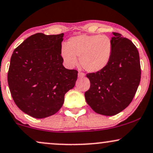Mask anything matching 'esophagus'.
Wrapping results in <instances>:
<instances>
[{
    "label": "esophagus",
    "mask_w": 153,
    "mask_h": 153,
    "mask_svg": "<svg viewBox=\"0 0 153 153\" xmlns=\"http://www.w3.org/2000/svg\"><path fill=\"white\" fill-rule=\"evenodd\" d=\"M78 78H83V77H85V74L84 73H81V72H78Z\"/></svg>",
    "instance_id": "1"
}]
</instances>
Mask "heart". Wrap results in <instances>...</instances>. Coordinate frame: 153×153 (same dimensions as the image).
Instances as JSON below:
<instances>
[{
    "label": "heart",
    "mask_w": 153,
    "mask_h": 153,
    "mask_svg": "<svg viewBox=\"0 0 153 153\" xmlns=\"http://www.w3.org/2000/svg\"><path fill=\"white\" fill-rule=\"evenodd\" d=\"M60 54L68 67H74L78 63L77 57H80V64L85 71L98 73L110 63L113 43L105 35H79L70 38L67 45H62Z\"/></svg>",
    "instance_id": "obj_1"
}]
</instances>
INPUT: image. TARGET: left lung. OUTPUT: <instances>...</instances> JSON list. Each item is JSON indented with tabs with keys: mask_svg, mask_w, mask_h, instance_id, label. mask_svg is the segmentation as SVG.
I'll return each mask as SVG.
<instances>
[{
	"mask_svg": "<svg viewBox=\"0 0 153 153\" xmlns=\"http://www.w3.org/2000/svg\"><path fill=\"white\" fill-rule=\"evenodd\" d=\"M113 55L102 71L88 73L91 87L85 93L87 103L95 113L112 116L129 105L140 81L139 53L129 39L113 33Z\"/></svg>",
	"mask_w": 153,
	"mask_h": 153,
	"instance_id": "1",
	"label": "left lung"
}]
</instances>
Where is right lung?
Returning a JSON list of instances; mask_svg holds the SVG:
<instances>
[{
	"mask_svg": "<svg viewBox=\"0 0 153 153\" xmlns=\"http://www.w3.org/2000/svg\"><path fill=\"white\" fill-rule=\"evenodd\" d=\"M63 36L33 35L14 50L10 58L8 82L13 99L22 111L35 118L56 114L77 80L78 71L62 65Z\"/></svg>",
	"mask_w": 153,
	"mask_h": 153,
	"instance_id": "right-lung-1",
	"label": "right lung"
}]
</instances>
